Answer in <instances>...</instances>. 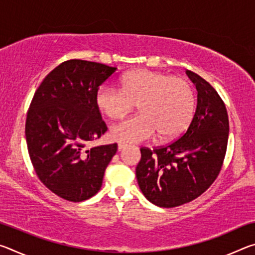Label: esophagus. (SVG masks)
<instances>
[{
    "label": "esophagus",
    "mask_w": 255,
    "mask_h": 255,
    "mask_svg": "<svg viewBox=\"0 0 255 255\" xmlns=\"http://www.w3.org/2000/svg\"><path fill=\"white\" fill-rule=\"evenodd\" d=\"M126 147H127L126 144H124V143H119V144H118V149H119V150H123V149H125Z\"/></svg>",
    "instance_id": "obj_1"
}]
</instances>
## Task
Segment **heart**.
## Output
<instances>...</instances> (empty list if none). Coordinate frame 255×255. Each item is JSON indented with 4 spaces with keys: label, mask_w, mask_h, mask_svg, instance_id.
<instances>
[{
    "label": "heart",
    "mask_w": 255,
    "mask_h": 255,
    "mask_svg": "<svg viewBox=\"0 0 255 255\" xmlns=\"http://www.w3.org/2000/svg\"><path fill=\"white\" fill-rule=\"evenodd\" d=\"M122 89L102 85L96 103L110 119H122L135 108L139 114L110 129V137L124 143H140L158 133L163 140L180 136L195 115L196 96L182 77L148 70H136L122 77Z\"/></svg>",
    "instance_id": "heart-1"
}]
</instances>
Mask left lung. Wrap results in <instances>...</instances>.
<instances>
[{"mask_svg": "<svg viewBox=\"0 0 255 255\" xmlns=\"http://www.w3.org/2000/svg\"><path fill=\"white\" fill-rule=\"evenodd\" d=\"M198 91L187 131L166 146L140 148L138 185L152 204L173 208L201 196L217 179L225 158L230 123L225 103L208 82L187 71Z\"/></svg>", "mask_w": 255, "mask_h": 255, "instance_id": "1", "label": "left lung"}]
</instances>
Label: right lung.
<instances>
[{
  "mask_svg": "<svg viewBox=\"0 0 255 255\" xmlns=\"http://www.w3.org/2000/svg\"><path fill=\"white\" fill-rule=\"evenodd\" d=\"M116 71L89 60H66L45 77L30 103L25 139L34 172L51 192L67 201L96 195L117 152L116 143L88 147L108 129L96 94Z\"/></svg>",
  "mask_w": 255,
  "mask_h": 255,
  "instance_id": "1",
  "label": "right lung"
}]
</instances>
